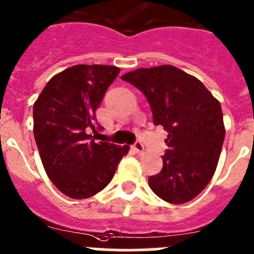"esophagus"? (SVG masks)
Listing matches in <instances>:
<instances>
[{
  "label": "esophagus",
  "instance_id": "obj_1",
  "mask_svg": "<svg viewBox=\"0 0 254 254\" xmlns=\"http://www.w3.org/2000/svg\"><path fill=\"white\" fill-rule=\"evenodd\" d=\"M131 149L134 150V153L139 154V153H143L144 152V144L141 143L140 140H136L135 143L131 145Z\"/></svg>",
  "mask_w": 254,
  "mask_h": 254
}]
</instances>
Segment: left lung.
Instances as JSON below:
<instances>
[{
	"label": "left lung",
	"instance_id": "8db88e82",
	"mask_svg": "<svg viewBox=\"0 0 254 254\" xmlns=\"http://www.w3.org/2000/svg\"><path fill=\"white\" fill-rule=\"evenodd\" d=\"M122 79L143 92L153 123L167 130L163 168L148 182L155 195L185 204L207 186L225 138L220 102L202 82L173 65L139 68Z\"/></svg>",
	"mask_w": 254,
	"mask_h": 254
}]
</instances>
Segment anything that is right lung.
<instances>
[{"instance_id":"add662e5","label":"right lung","mask_w":254,"mask_h":254,"mask_svg":"<svg viewBox=\"0 0 254 254\" xmlns=\"http://www.w3.org/2000/svg\"><path fill=\"white\" fill-rule=\"evenodd\" d=\"M119 73L113 65H73L50 79L34 104V136L43 166L68 197L100 192L129 152L127 145L97 141L90 134H96L95 113Z\"/></svg>"}]
</instances>
